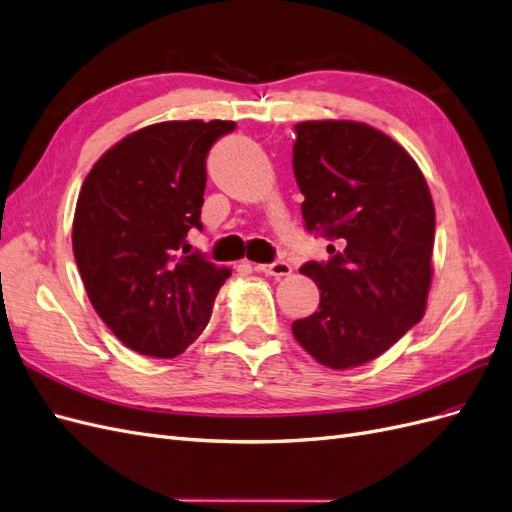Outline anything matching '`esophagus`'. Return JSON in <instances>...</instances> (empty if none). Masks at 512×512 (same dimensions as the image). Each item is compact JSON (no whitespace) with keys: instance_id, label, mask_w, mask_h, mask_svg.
I'll return each instance as SVG.
<instances>
[{"instance_id":"1","label":"esophagus","mask_w":512,"mask_h":512,"mask_svg":"<svg viewBox=\"0 0 512 512\" xmlns=\"http://www.w3.org/2000/svg\"><path fill=\"white\" fill-rule=\"evenodd\" d=\"M256 271H260V273H267V275H273V277H286V275H290L292 267L288 265L286 260L277 258V260L269 262V265H256Z\"/></svg>"}]
</instances>
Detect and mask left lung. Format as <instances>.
<instances>
[{
	"instance_id": "obj_1",
	"label": "left lung",
	"mask_w": 512,
	"mask_h": 512,
	"mask_svg": "<svg viewBox=\"0 0 512 512\" xmlns=\"http://www.w3.org/2000/svg\"><path fill=\"white\" fill-rule=\"evenodd\" d=\"M294 179L305 230L329 239V260L301 273L320 305L292 335L331 369L376 359L423 318L436 235L427 181L393 138L356 121L294 126Z\"/></svg>"
}]
</instances>
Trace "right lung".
Returning <instances> with one entry per match:
<instances>
[{
    "instance_id": "obj_1",
    "label": "right lung",
    "mask_w": 512,
    "mask_h": 512,
    "mask_svg": "<svg viewBox=\"0 0 512 512\" xmlns=\"http://www.w3.org/2000/svg\"><path fill=\"white\" fill-rule=\"evenodd\" d=\"M235 121H164L123 138L91 168L72 247L98 316L128 348L173 359L203 333L230 269L188 243L209 149Z\"/></svg>"
}]
</instances>
